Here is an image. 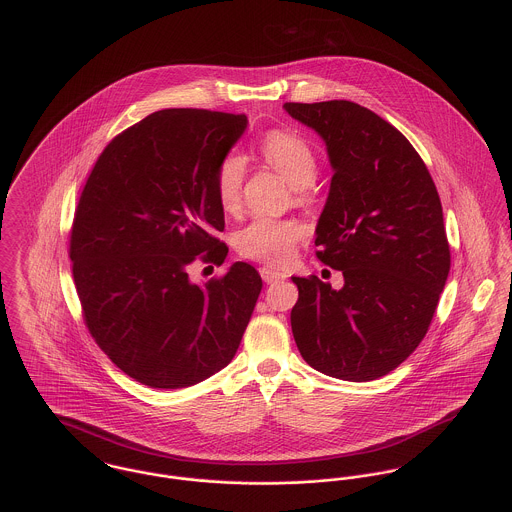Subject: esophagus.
Masks as SVG:
<instances>
[{"instance_id":"34e87169","label":"esophagus","mask_w":512,"mask_h":512,"mask_svg":"<svg viewBox=\"0 0 512 512\" xmlns=\"http://www.w3.org/2000/svg\"><path fill=\"white\" fill-rule=\"evenodd\" d=\"M260 276H262V279H264L266 283H278L281 279H285V274L276 272V270H272V268H268V266L260 268Z\"/></svg>"}]
</instances>
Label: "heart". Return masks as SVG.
Masks as SVG:
<instances>
[{
	"label": "heart",
	"mask_w": 512,
	"mask_h": 512,
	"mask_svg": "<svg viewBox=\"0 0 512 512\" xmlns=\"http://www.w3.org/2000/svg\"><path fill=\"white\" fill-rule=\"evenodd\" d=\"M260 150L264 160L295 187L297 201H305L309 197V186H313L319 172L317 154L311 144L293 131L272 129L260 140ZM246 172V158L236 150L227 152L219 160L215 168V193L223 211L236 213L240 209ZM301 236L303 229L295 221L258 217L238 231L234 244L244 258L281 266L291 260Z\"/></svg>",
	"instance_id": "b5f03b06"
}]
</instances>
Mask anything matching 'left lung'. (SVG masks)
<instances>
[{
	"instance_id": "obj_1",
	"label": "left lung",
	"mask_w": 512,
	"mask_h": 512,
	"mask_svg": "<svg viewBox=\"0 0 512 512\" xmlns=\"http://www.w3.org/2000/svg\"><path fill=\"white\" fill-rule=\"evenodd\" d=\"M325 140L334 176L317 258L344 287L291 278V330L303 360L344 381L393 372L419 346L450 272L442 203L413 144L370 109L332 99L285 103Z\"/></svg>"
}]
</instances>
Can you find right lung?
Returning <instances> with one entry per match:
<instances>
[{
	"instance_id": "right-lung-1",
	"label": "right lung",
	"mask_w": 512,
	"mask_h": 512,
	"mask_svg": "<svg viewBox=\"0 0 512 512\" xmlns=\"http://www.w3.org/2000/svg\"><path fill=\"white\" fill-rule=\"evenodd\" d=\"M246 115L162 109L99 154L82 189L70 260L84 323L129 377L180 389L221 372L236 354L262 291L236 262L193 283V262L221 266L225 213L215 168L246 129Z\"/></svg>"
}]
</instances>
